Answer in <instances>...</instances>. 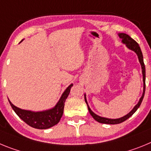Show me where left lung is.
<instances>
[{"label":"left lung","mask_w":151,"mask_h":151,"mask_svg":"<svg viewBox=\"0 0 151 151\" xmlns=\"http://www.w3.org/2000/svg\"><path fill=\"white\" fill-rule=\"evenodd\" d=\"M119 37L122 39V42L123 44H125L126 45L128 48L131 50H133V51L137 54L138 58V60H139L140 64L141 66V70H142V75H143V83H144V87H143V93H142V95H141V98H140L139 101L135 106H134L132 110H131L128 114H126L124 116L120 117V118L118 119H109V118H105V117L100 116L97 115L94 112L91 110V108L89 107L88 104L87 99H86V94H85V101L87 104L88 109V111L90 113V114L91 115V116L95 119L96 121H97L98 122H101V123H104V124H110V125H114V124H119L121 122H124L126 119L129 118L130 116L134 114L136 112V110H138V107L141 105V102L143 101L144 96H145V63H144V59H143V54H142V52H141V48H140L139 45H138L134 39L131 38L130 36L128 35L127 34H125V33H119L118 34Z\"/></svg>","instance_id":"left-lung-1"}]
</instances>
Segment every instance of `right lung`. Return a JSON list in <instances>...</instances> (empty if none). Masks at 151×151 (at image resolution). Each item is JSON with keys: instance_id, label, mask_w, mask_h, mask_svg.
<instances>
[{"instance_id": "1", "label": "right lung", "mask_w": 151, "mask_h": 151, "mask_svg": "<svg viewBox=\"0 0 151 151\" xmlns=\"http://www.w3.org/2000/svg\"><path fill=\"white\" fill-rule=\"evenodd\" d=\"M23 40L20 41V43ZM73 84L69 85L67 88L64 91V92L61 95L59 101L57 103V104L51 109L44 110V111H31V110H22L20 108L17 107L10 102L9 99V102L14 110L21 119L30 125L31 127L38 129H47L49 128L53 127L54 125H57L60 120L61 117L63 113L64 104L66 99L69 95L70 89L73 87Z\"/></svg>"}]
</instances>
